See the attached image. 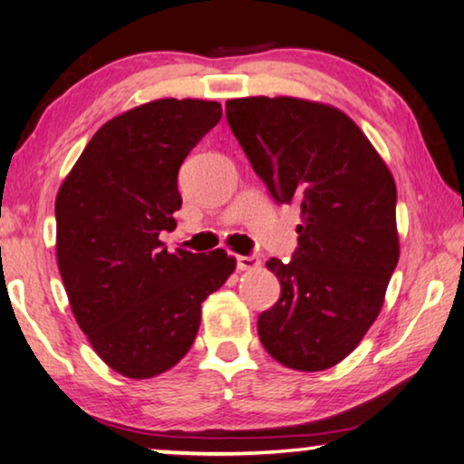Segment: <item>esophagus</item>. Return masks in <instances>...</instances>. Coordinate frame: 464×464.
Returning <instances> with one entry per match:
<instances>
[{
    "label": "esophagus",
    "mask_w": 464,
    "mask_h": 464,
    "mask_svg": "<svg viewBox=\"0 0 464 464\" xmlns=\"http://www.w3.org/2000/svg\"><path fill=\"white\" fill-rule=\"evenodd\" d=\"M260 265V258L258 254H247V256H235V266H237V271H252Z\"/></svg>",
    "instance_id": "obj_1"
}]
</instances>
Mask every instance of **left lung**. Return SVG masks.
Segmentation results:
<instances>
[{
    "label": "left lung",
    "instance_id": "1",
    "mask_svg": "<svg viewBox=\"0 0 464 464\" xmlns=\"http://www.w3.org/2000/svg\"><path fill=\"white\" fill-rule=\"evenodd\" d=\"M227 122L276 204H298L294 258H271L281 283L258 316L268 354L323 371L356 348L398 265L396 183L356 122L295 98L227 102Z\"/></svg>",
    "mask_w": 464,
    "mask_h": 464
}]
</instances>
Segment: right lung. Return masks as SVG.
Masks as SVG:
<instances>
[{"instance_id":"right-lung-1","label":"right lung","mask_w":464,"mask_h":464,"mask_svg":"<svg viewBox=\"0 0 464 464\" xmlns=\"http://www.w3.org/2000/svg\"><path fill=\"white\" fill-rule=\"evenodd\" d=\"M223 116L217 102L156 100L108 121L55 198V250L74 319L110 369L169 371L196 340L202 302L235 271L160 241L177 227L179 169Z\"/></svg>"}]
</instances>
